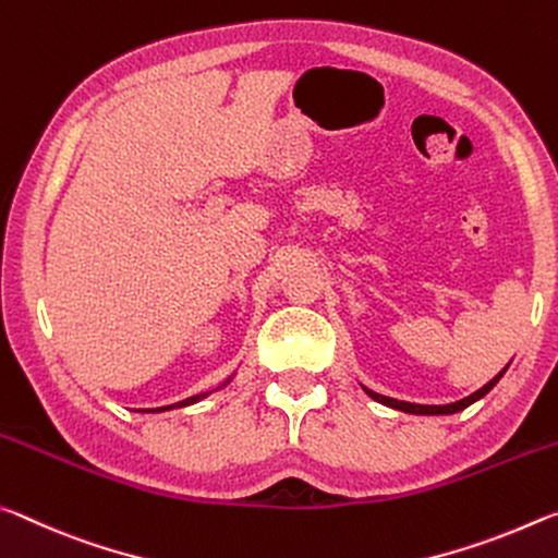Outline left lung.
<instances>
[{"label": "left lung", "instance_id": "1", "mask_svg": "<svg viewBox=\"0 0 558 558\" xmlns=\"http://www.w3.org/2000/svg\"><path fill=\"white\" fill-rule=\"evenodd\" d=\"M507 368H509V363H507ZM507 368H501V371L497 373V376L487 383V386H482L480 390H474L472 396L462 398V400H454V403H447V405H420V403H408V400H398V398L380 396V392L371 390V388H365V386H363V390H365V396L376 400V403H380V405H388V408H392V410H400V413H410V415H454V413H460V410L470 408L472 403H477L480 398H485L487 392L497 386L499 378L505 376Z\"/></svg>", "mask_w": 558, "mask_h": 558}]
</instances>
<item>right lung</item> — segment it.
Segmentation results:
<instances>
[{
	"label": "right lung",
	"mask_w": 558,
	"mask_h": 558,
	"mask_svg": "<svg viewBox=\"0 0 558 558\" xmlns=\"http://www.w3.org/2000/svg\"><path fill=\"white\" fill-rule=\"evenodd\" d=\"M234 378V373L230 378H225L222 383H219L217 388H213V390H205V392H197V396H190V398H185V400H178V403H172V405H162V408H143V410H135V413H168V410H175V408H187V405H195V403H199V400H205L209 392H215V390H222L227 383H230Z\"/></svg>",
	"instance_id": "1"
}]
</instances>
